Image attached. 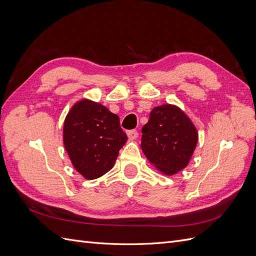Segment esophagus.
I'll list each match as a JSON object with an SVG mask.
<instances>
[{
	"label": "esophagus",
	"instance_id": "esophagus-1",
	"mask_svg": "<svg viewBox=\"0 0 256 256\" xmlns=\"http://www.w3.org/2000/svg\"><path fill=\"white\" fill-rule=\"evenodd\" d=\"M127 136H128L129 138H136L138 136V131H136V129H134V130H128V131H127Z\"/></svg>",
	"mask_w": 256,
	"mask_h": 256
}]
</instances>
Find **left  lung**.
Instances as JSON below:
<instances>
[{
  "instance_id": "1",
  "label": "left lung",
  "mask_w": 256,
  "mask_h": 256,
  "mask_svg": "<svg viewBox=\"0 0 256 256\" xmlns=\"http://www.w3.org/2000/svg\"><path fill=\"white\" fill-rule=\"evenodd\" d=\"M142 134L141 147L146 158L166 175L188 166L198 138L188 116L172 104L154 108Z\"/></svg>"
}]
</instances>
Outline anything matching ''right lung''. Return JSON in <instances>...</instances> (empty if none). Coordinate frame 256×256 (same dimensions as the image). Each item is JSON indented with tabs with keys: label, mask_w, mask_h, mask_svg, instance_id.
Wrapping results in <instances>:
<instances>
[{
	"label": "right lung",
	"mask_w": 256,
	"mask_h": 256,
	"mask_svg": "<svg viewBox=\"0 0 256 256\" xmlns=\"http://www.w3.org/2000/svg\"><path fill=\"white\" fill-rule=\"evenodd\" d=\"M63 138L72 164L86 180L109 172L127 142L118 116L88 99L76 102L67 114Z\"/></svg>",
	"instance_id": "obj_1"
}]
</instances>
